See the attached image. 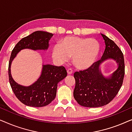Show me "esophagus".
<instances>
[{"label": "esophagus", "mask_w": 132, "mask_h": 132, "mask_svg": "<svg viewBox=\"0 0 132 132\" xmlns=\"http://www.w3.org/2000/svg\"><path fill=\"white\" fill-rule=\"evenodd\" d=\"M73 70L71 69V68H68L67 69V73L68 75H71L72 73H73Z\"/></svg>", "instance_id": "obj_1"}]
</instances>
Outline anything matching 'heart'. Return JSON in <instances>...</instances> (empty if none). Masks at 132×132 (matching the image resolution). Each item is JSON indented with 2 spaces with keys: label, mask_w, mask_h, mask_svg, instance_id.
Returning <instances> with one entry per match:
<instances>
[{
  "label": "heart",
  "mask_w": 132,
  "mask_h": 132,
  "mask_svg": "<svg viewBox=\"0 0 132 132\" xmlns=\"http://www.w3.org/2000/svg\"><path fill=\"white\" fill-rule=\"evenodd\" d=\"M100 51L98 42L91 38L67 37L55 45L52 50L54 58L64 62L72 57L73 63L79 69H86L93 65Z\"/></svg>",
  "instance_id": "obj_1"
}]
</instances>
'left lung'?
I'll return each instance as SVG.
<instances>
[{
    "label": "left lung",
    "mask_w": 132,
    "mask_h": 132,
    "mask_svg": "<svg viewBox=\"0 0 132 132\" xmlns=\"http://www.w3.org/2000/svg\"><path fill=\"white\" fill-rule=\"evenodd\" d=\"M101 35L106 45L102 58L87 69L74 74L76 80L74 97L84 107L98 108L108 104L116 96L123 82L125 73L123 53L112 39L103 34ZM108 59L115 60L119 67L111 77L105 78L99 67Z\"/></svg>",
    "instance_id": "left-lung-1"
}]
</instances>
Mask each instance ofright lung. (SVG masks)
I'll return each instance as SVG.
<instances>
[{"label":"right lung","instance_id":"right-lung-1","mask_svg":"<svg viewBox=\"0 0 132 132\" xmlns=\"http://www.w3.org/2000/svg\"><path fill=\"white\" fill-rule=\"evenodd\" d=\"M53 35V34L47 32H34L21 39L11 52L8 66L9 81L16 97L26 106L43 107L50 104L56 97L57 84L67 76V72L63 66L43 65L39 79L31 85L24 86L18 84L12 79L11 74V62L22 49L47 50L48 41Z\"/></svg>","mask_w":132,"mask_h":132}]
</instances>
